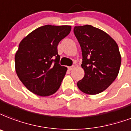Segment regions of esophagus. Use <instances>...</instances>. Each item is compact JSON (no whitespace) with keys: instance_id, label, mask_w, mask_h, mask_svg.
Instances as JSON below:
<instances>
[{"instance_id":"esophagus-1","label":"esophagus","mask_w":131,"mask_h":131,"mask_svg":"<svg viewBox=\"0 0 131 131\" xmlns=\"http://www.w3.org/2000/svg\"><path fill=\"white\" fill-rule=\"evenodd\" d=\"M74 68H75V66H71V67H69L68 68V69H69L70 71H71V70L73 69Z\"/></svg>"}]
</instances>
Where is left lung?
Listing matches in <instances>:
<instances>
[{
    "label": "left lung",
    "instance_id": "8db88e82",
    "mask_svg": "<svg viewBox=\"0 0 131 131\" xmlns=\"http://www.w3.org/2000/svg\"><path fill=\"white\" fill-rule=\"evenodd\" d=\"M73 32L81 47V66L84 71L78 87L86 94H98L118 75L121 65L118 45L108 34L91 25L75 26Z\"/></svg>",
    "mask_w": 131,
    "mask_h": 131
}]
</instances>
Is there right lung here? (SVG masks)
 Masks as SVG:
<instances>
[{
    "mask_svg": "<svg viewBox=\"0 0 131 131\" xmlns=\"http://www.w3.org/2000/svg\"><path fill=\"white\" fill-rule=\"evenodd\" d=\"M71 29L69 25L42 26L20 42L15 55L16 72L31 92L45 97L58 90L67 68L59 64L57 47Z\"/></svg>",
    "mask_w": 131,
    "mask_h": 131,
    "instance_id": "1",
    "label": "right lung"
}]
</instances>
